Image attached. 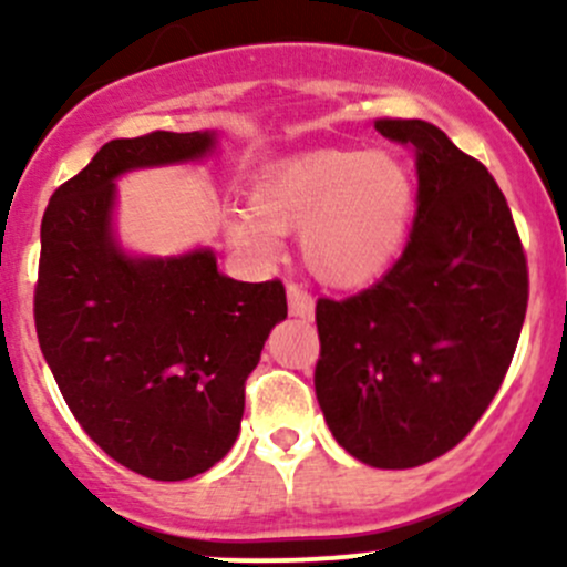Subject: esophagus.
<instances>
[{"label": "esophagus", "mask_w": 567, "mask_h": 567, "mask_svg": "<svg viewBox=\"0 0 567 567\" xmlns=\"http://www.w3.org/2000/svg\"><path fill=\"white\" fill-rule=\"evenodd\" d=\"M288 305H290V312H293V316L307 318V320L316 316V301H312V296L307 293L299 282L288 285Z\"/></svg>", "instance_id": "34e87169"}]
</instances>
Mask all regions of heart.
Wrapping results in <instances>:
<instances>
[{
    "label": "heart",
    "instance_id": "obj_1",
    "mask_svg": "<svg viewBox=\"0 0 567 567\" xmlns=\"http://www.w3.org/2000/svg\"><path fill=\"white\" fill-rule=\"evenodd\" d=\"M414 181L390 153L318 151L268 169L251 214H233L230 238L257 257L277 251V233L301 230V255L318 279L368 285L405 241Z\"/></svg>",
    "mask_w": 567,
    "mask_h": 567
}]
</instances>
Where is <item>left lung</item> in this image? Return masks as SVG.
I'll return each instance as SVG.
<instances>
[{
    "label": "left lung",
    "mask_w": 567,
    "mask_h": 567,
    "mask_svg": "<svg viewBox=\"0 0 567 567\" xmlns=\"http://www.w3.org/2000/svg\"><path fill=\"white\" fill-rule=\"evenodd\" d=\"M414 151L416 216L375 285L318 299L316 394L353 458L411 468L468 436L505 381L529 299L507 199L485 164L425 120H375Z\"/></svg>",
    "instance_id": "left-lung-1"
}]
</instances>
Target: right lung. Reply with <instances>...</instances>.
<instances>
[{"label": "right lung", "mask_w": 567, "mask_h": 567, "mask_svg": "<svg viewBox=\"0 0 567 567\" xmlns=\"http://www.w3.org/2000/svg\"><path fill=\"white\" fill-rule=\"evenodd\" d=\"M210 145L208 131L106 142L51 194L40 227V351L82 431L151 480H188L230 453L249 373L288 316L279 279L236 282L214 251L131 260L114 244V177Z\"/></svg>", "instance_id": "right-lung-1"}]
</instances>
